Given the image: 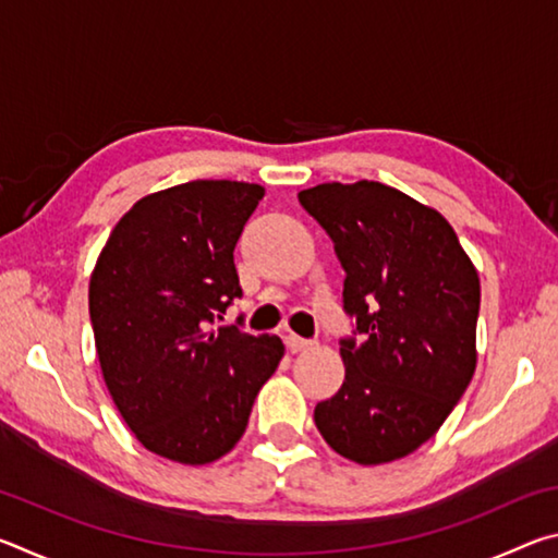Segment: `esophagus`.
<instances>
[{
  "label": "esophagus",
  "mask_w": 558,
  "mask_h": 558,
  "mask_svg": "<svg viewBox=\"0 0 558 558\" xmlns=\"http://www.w3.org/2000/svg\"><path fill=\"white\" fill-rule=\"evenodd\" d=\"M313 344H315L313 339H305V337H298V335H288V337H286V347L290 349L292 354H295V352H305V349H310Z\"/></svg>",
  "instance_id": "esophagus-1"
}]
</instances>
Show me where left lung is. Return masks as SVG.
<instances>
[{
    "label": "left lung",
    "mask_w": 558,
    "mask_h": 558,
    "mask_svg": "<svg viewBox=\"0 0 558 558\" xmlns=\"http://www.w3.org/2000/svg\"><path fill=\"white\" fill-rule=\"evenodd\" d=\"M347 272L344 384L315 426L359 465L403 458L436 433L475 372L477 270L436 209L379 182L298 194Z\"/></svg>",
    "instance_id": "left-lung-1"
}]
</instances>
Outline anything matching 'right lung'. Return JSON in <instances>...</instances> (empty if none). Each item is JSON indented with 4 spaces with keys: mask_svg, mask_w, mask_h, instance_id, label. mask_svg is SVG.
Returning <instances> with one entry per match:
<instances>
[{
    "mask_svg": "<svg viewBox=\"0 0 558 558\" xmlns=\"http://www.w3.org/2000/svg\"><path fill=\"white\" fill-rule=\"evenodd\" d=\"M263 186L196 179L140 199L102 248L88 288L108 391L147 450L204 465L241 440L286 344L216 327L243 295L235 243Z\"/></svg>",
    "mask_w": 558,
    "mask_h": 558,
    "instance_id": "1",
    "label": "right lung"
}]
</instances>
